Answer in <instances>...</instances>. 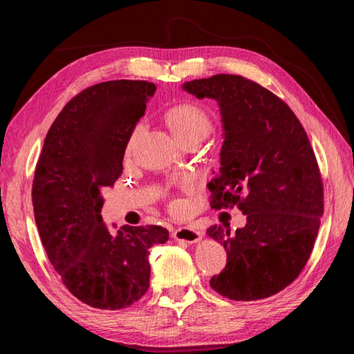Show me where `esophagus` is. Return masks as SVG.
Returning <instances> with one entry per match:
<instances>
[{"label": "esophagus", "mask_w": 354, "mask_h": 354, "mask_svg": "<svg viewBox=\"0 0 354 354\" xmlns=\"http://www.w3.org/2000/svg\"><path fill=\"white\" fill-rule=\"evenodd\" d=\"M173 236L176 241H181L186 243H196L202 239V232L194 226H185L174 230Z\"/></svg>", "instance_id": "esophagus-1"}]
</instances>
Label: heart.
Returning a JSON list of instances; mask_svg holds the SVG:
<instances>
[{
  "mask_svg": "<svg viewBox=\"0 0 354 354\" xmlns=\"http://www.w3.org/2000/svg\"><path fill=\"white\" fill-rule=\"evenodd\" d=\"M165 120L171 131L174 133L181 143L192 140V138L202 140L209 134L212 128L209 113L198 103L192 102L171 106L165 112ZM174 207L177 208L178 203H174Z\"/></svg>",
  "mask_w": 354,
  "mask_h": 354,
  "instance_id": "obj_1",
  "label": "heart"
}]
</instances>
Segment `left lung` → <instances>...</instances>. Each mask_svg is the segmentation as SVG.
Segmentation results:
<instances>
[{
	"label": "left lung",
	"instance_id": "1",
	"mask_svg": "<svg viewBox=\"0 0 354 354\" xmlns=\"http://www.w3.org/2000/svg\"><path fill=\"white\" fill-rule=\"evenodd\" d=\"M220 106L224 142L220 173L208 189L212 208L238 205L246 224L233 234L211 226L227 252L211 288L236 301L274 295L301 273L324 214V186L301 122L289 106L241 75L218 73L183 84Z\"/></svg>",
	"mask_w": 354,
	"mask_h": 354
}]
</instances>
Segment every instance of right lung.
I'll return each mask as SVG.
<instances>
[{
	"label": "right lung",
	"instance_id": "1",
	"mask_svg": "<svg viewBox=\"0 0 354 354\" xmlns=\"http://www.w3.org/2000/svg\"><path fill=\"white\" fill-rule=\"evenodd\" d=\"M153 82L116 80L75 95L50 127L35 168L32 203L42 246L62 282L82 303L120 310L149 288V248L168 241L160 226L102 218V189L122 173L125 147L145 115Z\"/></svg>",
	"mask_w": 354,
	"mask_h": 354
}]
</instances>
